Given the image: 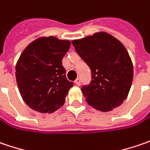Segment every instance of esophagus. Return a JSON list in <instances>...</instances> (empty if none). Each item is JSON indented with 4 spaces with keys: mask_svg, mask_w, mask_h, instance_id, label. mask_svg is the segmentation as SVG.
<instances>
[{
    "mask_svg": "<svg viewBox=\"0 0 150 150\" xmlns=\"http://www.w3.org/2000/svg\"><path fill=\"white\" fill-rule=\"evenodd\" d=\"M75 85H77V86H80L81 85V79L80 78H78V79H76L75 81Z\"/></svg>",
    "mask_w": 150,
    "mask_h": 150,
    "instance_id": "34e87169",
    "label": "esophagus"
}]
</instances>
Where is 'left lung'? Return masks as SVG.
<instances>
[{"label":"left lung","instance_id":"8db88e82","mask_svg":"<svg viewBox=\"0 0 150 150\" xmlns=\"http://www.w3.org/2000/svg\"><path fill=\"white\" fill-rule=\"evenodd\" d=\"M72 44L91 70V81L81 88L88 104L101 112L119 107L134 77L133 63L123 44L105 32L73 40Z\"/></svg>","mask_w":150,"mask_h":150}]
</instances>
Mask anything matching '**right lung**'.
Segmentation results:
<instances>
[{
  "instance_id": "add662e5",
  "label": "right lung",
  "mask_w": 150,
  "mask_h": 150,
  "mask_svg": "<svg viewBox=\"0 0 150 150\" xmlns=\"http://www.w3.org/2000/svg\"><path fill=\"white\" fill-rule=\"evenodd\" d=\"M69 47V40L42 37L20 55L16 65V83L23 101L33 110L52 113L64 105L74 86L67 80L62 65Z\"/></svg>"
}]
</instances>
